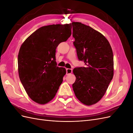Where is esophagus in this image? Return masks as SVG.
I'll use <instances>...</instances> for the list:
<instances>
[{
    "label": "esophagus",
    "mask_w": 133,
    "mask_h": 133,
    "mask_svg": "<svg viewBox=\"0 0 133 133\" xmlns=\"http://www.w3.org/2000/svg\"><path fill=\"white\" fill-rule=\"evenodd\" d=\"M66 75L70 74L72 73V69H69V68H67V69H66Z\"/></svg>",
    "instance_id": "obj_1"
}]
</instances>
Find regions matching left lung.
I'll use <instances>...</instances> for the list:
<instances>
[{
	"instance_id": "8db88e82",
	"label": "left lung",
	"mask_w": 133,
	"mask_h": 133,
	"mask_svg": "<svg viewBox=\"0 0 133 133\" xmlns=\"http://www.w3.org/2000/svg\"><path fill=\"white\" fill-rule=\"evenodd\" d=\"M70 25L78 58L86 65L73 69L76 80L72 86L79 101L91 105L102 98L113 77V53L108 41L99 31L80 22Z\"/></svg>"
}]
</instances>
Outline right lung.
Returning a JSON list of instances; mask_svg holds the SVG:
<instances>
[{"instance_id": "obj_1", "label": "right lung", "mask_w": 133, "mask_h": 133, "mask_svg": "<svg viewBox=\"0 0 133 133\" xmlns=\"http://www.w3.org/2000/svg\"><path fill=\"white\" fill-rule=\"evenodd\" d=\"M71 34V25L53 24L39 28L24 42L18 57L20 80L27 94L39 104L53 99L66 74L57 66L56 48Z\"/></svg>"}]
</instances>
